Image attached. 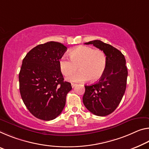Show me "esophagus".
Here are the masks:
<instances>
[{
	"mask_svg": "<svg viewBox=\"0 0 149 149\" xmlns=\"http://www.w3.org/2000/svg\"><path fill=\"white\" fill-rule=\"evenodd\" d=\"M77 86L76 84H72V87H73V88H74V87L75 86Z\"/></svg>",
	"mask_w": 149,
	"mask_h": 149,
	"instance_id": "obj_1",
	"label": "esophagus"
}]
</instances>
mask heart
<instances>
[{
  "label": "heart",
  "instance_id": "heart-1",
  "mask_svg": "<svg viewBox=\"0 0 149 149\" xmlns=\"http://www.w3.org/2000/svg\"><path fill=\"white\" fill-rule=\"evenodd\" d=\"M70 60L62 58L59 66L62 74L68 76L77 69L78 72L68 77L71 82H84L89 79L95 81L103 76L107 67V57L100 49H95L86 46H79L71 49L69 52Z\"/></svg>",
  "mask_w": 149,
  "mask_h": 149
}]
</instances>
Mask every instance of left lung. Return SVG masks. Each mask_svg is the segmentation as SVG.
<instances>
[{"instance_id": "left-lung-1", "label": "left lung", "mask_w": 149, "mask_h": 149, "mask_svg": "<svg viewBox=\"0 0 149 149\" xmlns=\"http://www.w3.org/2000/svg\"><path fill=\"white\" fill-rule=\"evenodd\" d=\"M85 44H93L105 53L107 67L99 81L85 86L83 103L93 114L106 116L116 109L125 91L128 75L125 58L119 49L101 40Z\"/></svg>"}]
</instances>
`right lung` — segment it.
I'll use <instances>...</instances> for the list:
<instances>
[{"instance_id":"1","label":"right lung","mask_w":149,"mask_h":149,"mask_svg":"<svg viewBox=\"0 0 149 149\" xmlns=\"http://www.w3.org/2000/svg\"><path fill=\"white\" fill-rule=\"evenodd\" d=\"M67 48L57 42L39 44L23 59L19 73L21 97L28 111L38 119L50 121L57 117L72 90L64 81L59 61Z\"/></svg>"}]
</instances>
